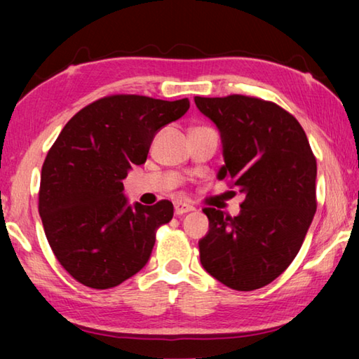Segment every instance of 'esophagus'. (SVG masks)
Returning a JSON list of instances; mask_svg holds the SVG:
<instances>
[{"instance_id":"1","label":"esophagus","mask_w":359,"mask_h":359,"mask_svg":"<svg viewBox=\"0 0 359 359\" xmlns=\"http://www.w3.org/2000/svg\"><path fill=\"white\" fill-rule=\"evenodd\" d=\"M191 210H194V208L193 205H190V204H185V203H174V212H175V215H184V214H187V212H191Z\"/></svg>"}]
</instances>
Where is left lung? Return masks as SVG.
<instances>
[{
  "instance_id": "left-lung-1",
  "label": "left lung",
  "mask_w": 359,
  "mask_h": 359,
  "mask_svg": "<svg viewBox=\"0 0 359 359\" xmlns=\"http://www.w3.org/2000/svg\"><path fill=\"white\" fill-rule=\"evenodd\" d=\"M194 102L220 131L217 179L245 196L236 217L203 209L201 264L229 288H261L291 264L313 220L317 160L299 121L274 102L242 95Z\"/></svg>"
}]
</instances>
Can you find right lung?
I'll return each mask as SVG.
<instances>
[{
  "label": "right lung",
  "mask_w": 359,
  "mask_h": 359,
  "mask_svg": "<svg viewBox=\"0 0 359 359\" xmlns=\"http://www.w3.org/2000/svg\"><path fill=\"white\" fill-rule=\"evenodd\" d=\"M188 109V98L109 96L79 111L48 150L39 215L60 264L85 287H117L149 263L172 203L131 205L123 179L147 160L156 133Z\"/></svg>",
  "instance_id": "right-lung-1"
}]
</instances>
